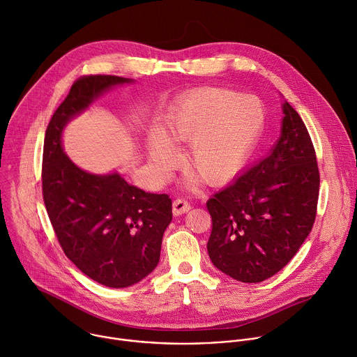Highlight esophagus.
I'll list each match as a JSON object with an SVG mask.
<instances>
[{
  "label": "esophagus",
  "instance_id": "obj_1",
  "mask_svg": "<svg viewBox=\"0 0 357 357\" xmlns=\"http://www.w3.org/2000/svg\"><path fill=\"white\" fill-rule=\"evenodd\" d=\"M192 209V205L190 203L183 199V197H179V199H175L174 203H172V212L175 216H179V215H183L186 212H189Z\"/></svg>",
  "mask_w": 357,
  "mask_h": 357
}]
</instances>
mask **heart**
Here are the masks:
<instances>
[{
    "label": "heart",
    "instance_id": "1",
    "mask_svg": "<svg viewBox=\"0 0 357 357\" xmlns=\"http://www.w3.org/2000/svg\"><path fill=\"white\" fill-rule=\"evenodd\" d=\"M264 109L256 97L226 89H199L181 98L164 119L162 135L152 134L148 155L160 172L176 161L171 144L188 145L186 167L203 183L218 185L233 176L256 146Z\"/></svg>",
    "mask_w": 357,
    "mask_h": 357
}]
</instances>
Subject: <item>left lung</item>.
I'll use <instances>...</instances> for the list:
<instances>
[{"instance_id":"8db88e82","label":"left lung","mask_w":357,"mask_h":357,"mask_svg":"<svg viewBox=\"0 0 357 357\" xmlns=\"http://www.w3.org/2000/svg\"><path fill=\"white\" fill-rule=\"evenodd\" d=\"M282 131L270 154L216 192L209 257L241 282H261L282 270L311 233L319 197V169L311 135L284 103Z\"/></svg>"}]
</instances>
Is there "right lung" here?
<instances>
[{"instance_id":"add662e5","label":"right lung","mask_w":357,"mask_h":357,"mask_svg":"<svg viewBox=\"0 0 357 357\" xmlns=\"http://www.w3.org/2000/svg\"><path fill=\"white\" fill-rule=\"evenodd\" d=\"M128 82L113 75L79 77L47 124L42 158L45 208L63 252L83 274L112 288L137 284L157 267L172 200L167 193H146L119 174L82 171L65 155L61 134L96 97Z\"/></svg>"}]
</instances>
